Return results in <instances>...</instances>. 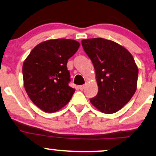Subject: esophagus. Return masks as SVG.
<instances>
[{
    "mask_svg": "<svg viewBox=\"0 0 156 156\" xmlns=\"http://www.w3.org/2000/svg\"><path fill=\"white\" fill-rule=\"evenodd\" d=\"M84 88H85V85L79 86V89H80V90H83V89H84Z\"/></svg>",
    "mask_w": 156,
    "mask_h": 156,
    "instance_id": "esophagus-1",
    "label": "esophagus"
}]
</instances>
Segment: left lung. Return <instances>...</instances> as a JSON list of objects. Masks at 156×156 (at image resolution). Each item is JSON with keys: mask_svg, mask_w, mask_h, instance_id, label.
Returning <instances> with one entry per match:
<instances>
[{"mask_svg": "<svg viewBox=\"0 0 156 156\" xmlns=\"http://www.w3.org/2000/svg\"><path fill=\"white\" fill-rule=\"evenodd\" d=\"M82 46L92 61L98 85L91 103L101 112L113 114L129 102L136 90L138 67L130 52L103 38L83 39Z\"/></svg>", "mask_w": 156, "mask_h": 156, "instance_id": "obj_1", "label": "left lung"}]
</instances>
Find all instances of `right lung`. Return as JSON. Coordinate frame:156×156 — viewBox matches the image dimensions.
<instances>
[{
    "label": "right lung",
    "mask_w": 156,
    "mask_h": 156,
    "mask_svg": "<svg viewBox=\"0 0 156 156\" xmlns=\"http://www.w3.org/2000/svg\"><path fill=\"white\" fill-rule=\"evenodd\" d=\"M79 46L73 39H51L37 44L25 60V89L31 101L43 112H57L70 101L75 89L69 86L70 76L67 64Z\"/></svg>",
    "instance_id": "1"
}]
</instances>
